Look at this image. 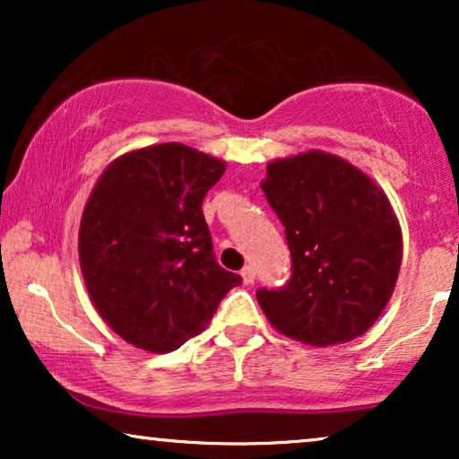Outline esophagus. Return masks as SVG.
Masks as SVG:
<instances>
[{
  "mask_svg": "<svg viewBox=\"0 0 459 459\" xmlns=\"http://www.w3.org/2000/svg\"><path fill=\"white\" fill-rule=\"evenodd\" d=\"M240 275H242V281H244V284H253V281H255V269L250 267V265L244 267L242 272H240Z\"/></svg>",
  "mask_w": 459,
  "mask_h": 459,
  "instance_id": "esophagus-1",
  "label": "esophagus"
}]
</instances>
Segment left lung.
Returning a JSON list of instances; mask_svg holds the SVG:
<instances>
[{"label": "left lung", "instance_id": "1", "mask_svg": "<svg viewBox=\"0 0 459 459\" xmlns=\"http://www.w3.org/2000/svg\"><path fill=\"white\" fill-rule=\"evenodd\" d=\"M261 187L286 228L292 259L284 286L256 290L269 324L311 347L361 336L391 299L403 256L386 194L319 150L269 162Z\"/></svg>", "mask_w": 459, "mask_h": 459}]
</instances>
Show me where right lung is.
I'll list each match as a JSON object with an SVG mask.
<instances>
[{
	"instance_id": "right-lung-1",
	"label": "right lung",
	"mask_w": 459,
	"mask_h": 459,
	"mask_svg": "<svg viewBox=\"0 0 459 459\" xmlns=\"http://www.w3.org/2000/svg\"><path fill=\"white\" fill-rule=\"evenodd\" d=\"M225 162L184 143L118 156L87 200L79 261L90 299L123 341L169 353L200 334L242 284L215 261L203 215Z\"/></svg>"
}]
</instances>
